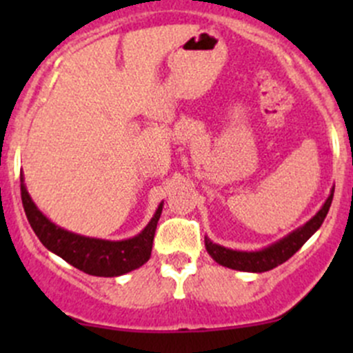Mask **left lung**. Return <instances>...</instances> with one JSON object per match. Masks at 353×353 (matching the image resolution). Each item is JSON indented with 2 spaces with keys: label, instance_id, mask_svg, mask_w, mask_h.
I'll use <instances>...</instances> for the list:
<instances>
[{
  "label": "left lung",
  "instance_id": "left-lung-1",
  "mask_svg": "<svg viewBox=\"0 0 353 353\" xmlns=\"http://www.w3.org/2000/svg\"><path fill=\"white\" fill-rule=\"evenodd\" d=\"M333 193L334 188H331V193L328 199L325 201V205H323L321 208H319V212L316 213L312 219H309L304 225L292 230V232L287 234L285 237H282V239L276 241V243L266 245V248L259 249V251H237V249L223 248V245L215 244L213 241H210L208 237H205L206 251H208V254L212 256L219 265L227 266V268L232 270H239V272L263 273L268 272V270L276 268L279 265L285 263L288 258H292V256L305 244V241L321 227L326 215H328L331 201H333Z\"/></svg>",
  "mask_w": 353,
  "mask_h": 353
}]
</instances>
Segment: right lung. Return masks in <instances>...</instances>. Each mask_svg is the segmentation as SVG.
<instances>
[{
  "instance_id": "obj_1",
  "label": "right lung",
  "mask_w": 353,
  "mask_h": 353,
  "mask_svg": "<svg viewBox=\"0 0 353 353\" xmlns=\"http://www.w3.org/2000/svg\"><path fill=\"white\" fill-rule=\"evenodd\" d=\"M20 190L25 215L35 236L49 251L58 254L74 268L94 276H119L140 268L150 259L157 222L162 213L163 201L138 236L124 241H105L70 232L51 222L32 201L23 183V174H20Z\"/></svg>"
}]
</instances>
